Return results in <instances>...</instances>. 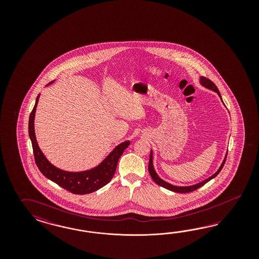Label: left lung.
<instances>
[{
  "label": "left lung",
  "instance_id": "obj_1",
  "mask_svg": "<svg viewBox=\"0 0 259 259\" xmlns=\"http://www.w3.org/2000/svg\"><path fill=\"white\" fill-rule=\"evenodd\" d=\"M199 81H200V83H201L202 87H206V88L212 90L213 92L218 93V95L220 96V99H221V101H222V98H221L220 90L218 89V87L212 82V80H210L209 78H205V77H200ZM222 102H223V101H222ZM227 154L228 153H226L225 157H224L222 163L220 165V169H219L217 172H214L210 178L206 179L205 181H201V182H199V183H196L195 185H191V186H175V185H172V184L166 182V181H163V180H161V179L157 176V172H156L155 169H154V165H153V151H152V150H151V153H150L148 170H149L150 175H151L153 181H155L157 185H159V186H161V187H163V188L168 189V190L172 191V192H176V193H189V192L195 191L196 189L200 188L201 186H203L204 184H206L208 181H211V180H212L213 178H215V177L220 174L221 169L223 168V166L225 164V161H226V158H227Z\"/></svg>",
  "mask_w": 259,
  "mask_h": 259
}]
</instances>
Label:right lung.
<instances>
[{
	"mask_svg": "<svg viewBox=\"0 0 259 259\" xmlns=\"http://www.w3.org/2000/svg\"><path fill=\"white\" fill-rule=\"evenodd\" d=\"M52 82L53 81L49 82L47 85L51 84ZM39 98V95H38L35 105L29 116L28 133L31 140L35 162L41 174L48 180L57 183L62 188L65 189L76 195H87L93 193L95 191L105 186L107 183H109L116 172L118 159L122 155L123 151L129 146L130 141H126L118 144V146H116L109 155L102 160V162L90 170L82 172H67L61 170L48 161V159L42 154L41 150L39 149L38 142L36 141L34 118Z\"/></svg>",
	"mask_w": 259,
	"mask_h": 259,
	"instance_id": "right-lung-1",
	"label": "right lung"
}]
</instances>
